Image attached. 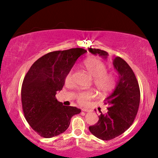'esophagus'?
<instances>
[{"instance_id": "obj_1", "label": "esophagus", "mask_w": 158, "mask_h": 158, "mask_svg": "<svg viewBox=\"0 0 158 158\" xmlns=\"http://www.w3.org/2000/svg\"><path fill=\"white\" fill-rule=\"evenodd\" d=\"M82 111H85V112H89V111H90V110L88 109H82Z\"/></svg>"}]
</instances>
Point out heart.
I'll list each match as a JSON object with an SVG mask.
<instances>
[{
    "instance_id": "b5f03b06",
    "label": "heart",
    "mask_w": 158,
    "mask_h": 158,
    "mask_svg": "<svg viewBox=\"0 0 158 158\" xmlns=\"http://www.w3.org/2000/svg\"><path fill=\"white\" fill-rule=\"evenodd\" d=\"M83 66L88 74L94 78V84L100 94H105L113 89L116 83V77L113 73H108L106 64L99 59L88 58L84 62ZM72 81V71L67 75L65 82L70 83ZM95 97L94 90L80 91L76 95V99L81 105H86Z\"/></svg>"
}]
</instances>
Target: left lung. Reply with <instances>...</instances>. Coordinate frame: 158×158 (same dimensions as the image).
<instances>
[{
  "label": "left lung",
  "mask_w": 158,
  "mask_h": 158,
  "mask_svg": "<svg viewBox=\"0 0 158 158\" xmlns=\"http://www.w3.org/2000/svg\"><path fill=\"white\" fill-rule=\"evenodd\" d=\"M90 53L107 59L109 54L99 49H88ZM113 66L118 73V81L114 90L105 98L108 104L106 114L101 112L98 122L89 127L95 137L110 140L127 130L137 115L140 101V90L133 70L122 58L116 57ZM96 111V110H95Z\"/></svg>",
  "instance_id": "obj_1"
}]
</instances>
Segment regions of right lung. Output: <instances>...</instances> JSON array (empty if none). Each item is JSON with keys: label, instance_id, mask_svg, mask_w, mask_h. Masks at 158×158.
Instances as JSON below:
<instances>
[{"label": "right lung", "instance_id": "obj_1", "mask_svg": "<svg viewBox=\"0 0 158 158\" xmlns=\"http://www.w3.org/2000/svg\"><path fill=\"white\" fill-rule=\"evenodd\" d=\"M85 49L55 51L39 58L23 79L21 102L26 119L40 136L51 138L67 130L70 119L81 110L63 106L56 99L67 75Z\"/></svg>", "mask_w": 158, "mask_h": 158}]
</instances>
